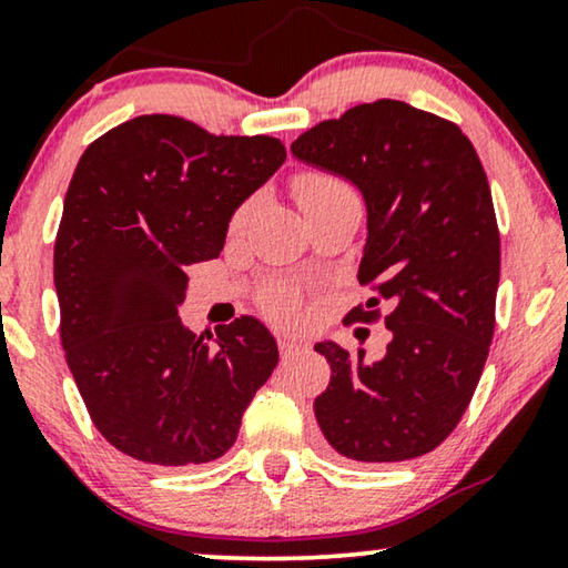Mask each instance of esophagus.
<instances>
[{
  "mask_svg": "<svg viewBox=\"0 0 568 568\" xmlns=\"http://www.w3.org/2000/svg\"><path fill=\"white\" fill-rule=\"evenodd\" d=\"M303 347H306V345H303V339H298V337H287V334H283V337L277 339V349H281L283 361L293 357L295 353H301Z\"/></svg>",
  "mask_w": 568,
  "mask_h": 568,
  "instance_id": "34e87169",
  "label": "esophagus"
}]
</instances>
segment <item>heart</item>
Masks as SVG:
<instances>
[{"instance_id":"obj_1","label":"heart","mask_w":568,"mask_h":568,"mask_svg":"<svg viewBox=\"0 0 568 568\" xmlns=\"http://www.w3.org/2000/svg\"><path fill=\"white\" fill-rule=\"evenodd\" d=\"M347 193H349V187L345 185V182H342L339 178H334V174H329V172H322V170H306L293 180V195L303 211L316 203L329 201V197L347 195ZM246 215H250V203H244L234 213V229L242 226V223L246 221ZM262 301H265V308L270 311V314L285 318L293 314L295 306H298V291L287 283H273L265 287Z\"/></svg>"}]
</instances>
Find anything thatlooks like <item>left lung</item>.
<instances>
[{"label":"left lung","mask_w":568,"mask_h":568,"mask_svg":"<svg viewBox=\"0 0 568 568\" xmlns=\"http://www.w3.org/2000/svg\"><path fill=\"white\" fill-rule=\"evenodd\" d=\"M291 151L363 193L357 281L373 298L349 318L373 324L383 306L390 334L373 363L365 349L314 347L332 367L314 402L318 427L347 460L419 458L468 409L494 337L499 229L481 159L458 125L398 100L349 108Z\"/></svg>","instance_id":"left-lung-1"}]
</instances>
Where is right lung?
Instances as JSON below:
<instances>
[{
  "mask_svg": "<svg viewBox=\"0 0 568 568\" xmlns=\"http://www.w3.org/2000/svg\"><path fill=\"white\" fill-rule=\"evenodd\" d=\"M285 162L273 135H215L139 115L92 141L53 246L61 345L105 440L151 466H201L236 443L277 365L257 318L190 332L185 270L219 257L229 221Z\"/></svg>",
  "mask_w": 568,
  "mask_h": 568,
  "instance_id": "add662e5",
  "label": "right lung"
}]
</instances>
